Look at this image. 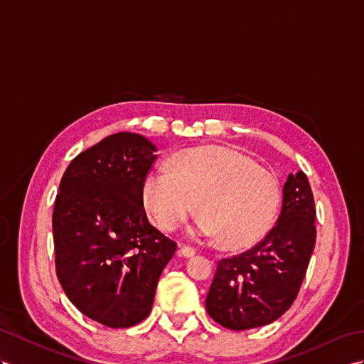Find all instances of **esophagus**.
Wrapping results in <instances>:
<instances>
[{
    "mask_svg": "<svg viewBox=\"0 0 364 364\" xmlns=\"http://www.w3.org/2000/svg\"><path fill=\"white\" fill-rule=\"evenodd\" d=\"M178 254H180L181 257L191 258V257H193V255H195V249H193V247H191V246L180 245V250H178Z\"/></svg>",
    "mask_w": 364,
    "mask_h": 364,
    "instance_id": "1",
    "label": "esophagus"
}]
</instances>
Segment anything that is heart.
I'll return each mask as SVG.
<instances>
[{"label":"heart","mask_w":364,"mask_h":364,"mask_svg":"<svg viewBox=\"0 0 364 364\" xmlns=\"http://www.w3.org/2000/svg\"><path fill=\"white\" fill-rule=\"evenodd\" d=\"M141 203L149 220L166 232L200 213L191 232L223 238L237 249L257 243L272 226L279 206V184L272 172L228 146L183 149L171 169L155 166L144 176Z\"/></svg>","instance_id":"1"}]
</instances>
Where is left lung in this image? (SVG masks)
Masks as SVG:
<instances>
[{
	"instance_id": "obj_1",
	"label": "left lung",
	"mask_w": 364,
	"mask_h": 364,
	"mask_svg": "<svg viewBox=\"0 0 364 364\" xmlns=\"http://www.w3.org/2000/svg\"><path fill=\"white\" fill-rule=\"evenodd\" d=\"M315 206L307 176L289 175L277 225L246 252L221 258L206 298L212 320L246 331L278 320L292 306L315 246Z\"/></svg>"
}]
</instances>
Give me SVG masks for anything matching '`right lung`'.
<instances>
[{
  "mask_svg": "<svg viewBox=\"0 0 364 364\" xmlns=\"http://www.w3.org/2000/svg\"><path fill=\"white\" fill-rule=\"evenodd\" d=\"M144 136L114 134L73 158L53 209L55 266L77 309L107 328L151 314L176 243L149 223L141 184L156 160Z\"/></svg>",
  "mask_w": 364,
  "mask_h": 364,
  "instance_id": "obj_1",
  "label": "right lung"
}]
</instances>
